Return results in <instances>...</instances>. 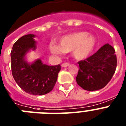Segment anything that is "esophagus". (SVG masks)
Listing matches in <instances>:
<instances>
[{
	"label": "esophagus",
	"instance_id": "obj_1",
	"mask_svg": "<svg viewBox=\"0 0 126 126\" xmlns=\"http://www.w3.org/2000/svg\"><path fill=\"white\" fill-rule=\"evenodd\" d=\"M70 64L68 63H64L61 65V66L62 67H67L68 66H69Z\"/></svg>",
	"mask_w": 126,
	"mask_h": 126
}]
</instances>
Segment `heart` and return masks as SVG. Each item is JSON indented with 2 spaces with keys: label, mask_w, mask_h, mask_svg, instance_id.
<instances>
[{
  "label": "heart",
  "mask_w": 126,
  "mask_h": 126,
  "mask_svg": "<svg viewBox=\"0 0 126 126\" xmlns=\"http://www.w3.org/2000/svg\"><path fill=\"white\" fill-rule=\"evenodd\" d=\"M96 43V38L94 35L85 31H80L61 37L59 45L50 43L48 47L53 54L60 56L72 51L73 56L76 59L83 60L92 52Z\"/></svg>",
  "instance_id": "heart-1"
}]
</instances>
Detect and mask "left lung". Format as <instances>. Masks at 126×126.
<instances>
[{"label":"left lung","mask_w":126,"mask_h":126,"mask_svg":"<svg viewBox=\"0 0 126 126\" xmlns=\"http://www.w3.org/2000/svg\"><path fill=\"white\" fill-rule=\"evenodd\" d=\"M111 45L107 43L86 60L78 62L76 81L85 90L103 88L110 82L117 68V56Z\"/></svg>","instance_id":"obj_1"}]
</instances>
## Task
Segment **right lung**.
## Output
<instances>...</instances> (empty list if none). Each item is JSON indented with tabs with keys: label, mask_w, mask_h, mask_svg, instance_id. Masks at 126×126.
I'll list each match as a JSON object with an SVG mask.
<instances>
[{
	"label": "right lung",
	"mask_w": 126,
	"mask_h": 126,
	"mask_svg": "<svg viewBox=\"0 0 126 126\" xmlns=\"http://www.w3.org/2000/svg\"><path fill=\"white\" fill-rule=\"evenodd\" d=\"M35 36L32 34L24 35L14 43L11 52V72L16 83L25 92L42 95L54 88L61 66H48L40 59L27 63L25 55L36 47Z\"/></svg>",
	"instance_id": "right-lung-1"
}]
</instances>
